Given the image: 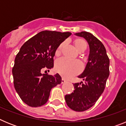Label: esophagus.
I'll use <instances>...</instances> for the list:
<instances>
[{
	"label": "esophagus",
	"mask_w": 126,
	"mask_h": 126,
	"mask_svg": "<svg viewBox=\"0 0 126 126\" xmlns=\"http://www.w3.org/2000/svg\"><path fill=\"white\" fill-rule=\"evenodd\" d=\"M66 82V80L64 78H62V83H64Z\"/></svg>",
	"instance_id": "1"
}]
</instances>
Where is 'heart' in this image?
Segmentation results:
<instances>
[{"label": "heart", "mask_w": 126, "mask_h": 126, "mask_svg": "<svg viewBox=\"0 0 126 126\" xmlns=\"http://www.w3.org/2000/svg\"><path fill=\"white\" fill-rule=\"evenodd\" d=\"M74 45L76 50L80 53L84 52L87 48V43L83 38H77L74 40ZM64 46V43H62L59 45L55 51V56H59L62 53V50ZM55 71L61 76L69 78L71 77L78 74L82 71V64L78 61H73L65 59H59L55 62Z\"/></svg>", "instance_id": "obj_1"}]
</instances>
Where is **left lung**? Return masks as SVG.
Instances as JSON below:
<instances>
[{"instance_id": "8db88e82", "label": "left lung", "mask_w": 126, "mask_h": 126, "mask_svg": "<svg viewBox=\"0 0 126 126\" xmlns=\"http://www.w3.org/2000/svg\"><path fill=\"white\" fill-rule=\"evenodd\" d=\"M76 35L83 37L88 43V62L84 72L78 76L84 82L73 84L74 92L66 94L65 100L70 109L83 112L93 107L104 91L110 72V61L103 43L92 33L81 32Z\"/></svg>"}]
</instances>
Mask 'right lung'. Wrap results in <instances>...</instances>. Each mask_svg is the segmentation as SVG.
<instances>
[{
  "instance_id": "right-lung-1",
  "label": "right lung",
  "mask_w": 126,
  "mask_h": 126,
  "mask_svg": "<svg viewBox=\"0 0 126 126\" xmlns=\"http://www.w3.org/2000/svg\"><path fill=\"white\" fill-rule=\"evenodd\" d=\"M71 34L70 32L43 31L26 41L21 47L13 68L14 86L22 100L32 107L47 102L51 89L61 84L59 74H42L53 67V57L59 45Z\"/></svg>"
}]
</instances>
